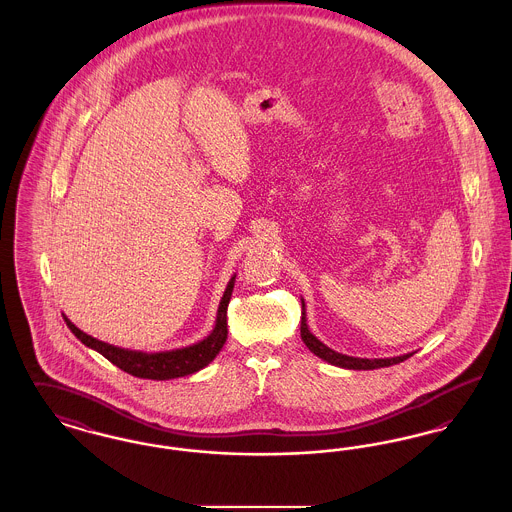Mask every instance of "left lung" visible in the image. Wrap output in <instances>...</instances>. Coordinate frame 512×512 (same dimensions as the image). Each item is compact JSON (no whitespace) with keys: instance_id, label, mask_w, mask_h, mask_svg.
I'll return each instance as SVG.
<instances>
[{"instance_id":"obj_1","label":"left lung","mask_w":512,"mask_h":512,"mask_svg":"<svg viewBox=\"0 0 512 512\" xmlns=\"http://www.w3.org/2000/svg\"><path fill=\"white\" fill-rule=\"evenodd\" d=\"M301 340L309 347L311 353H315L322 361L330 363V365L340 366V368H347V370H374V368H384V366L397 365L407 361L409 357H413V353L407 355H399V357H391V359H361V357H349L338 353L334 349H330L328 345H324L322 341L318 340L317 336L309 330L307 326V315H305V301L301 299Z\"/></svg>"}]
</instances>
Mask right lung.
Masks as SVG:
<instances>
[{"label": "right lung", "instance_id": "add662e5", "mask_svg": "<svg viewBox=\"0 0 512 512\" xmlns=\"http://www.w3.org/2000/svg\"><path fill=\"white\" fill-rule=\"evenodd\" d=\"M234 282H236V274L230 278L226 290L222 293L215 328L211 330V334L207 338L197 341V343L188 345V347L171 349V351L146 353V351H134V349L117 347V345H111V343H105V341L98 340V338L88 336L86 332L76 328L73 322L67 318V315H63V318H65L69 330L73 332L78 340L82 341L86 347L98 351L99 355H103L107 361L119 366L124 372L132 374L136 378H146V380L182 378V376H190L197 370L205 368L219 355V351L222 349L224 341H226V336H228L226 309H228V303H230V297H232Z\"/></svg>", "mask_w": 512, "mask_h": 512}]
</instances>
